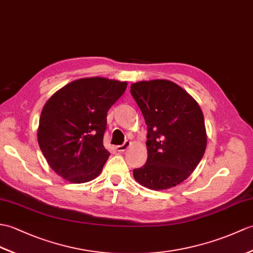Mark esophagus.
<instances>
[{
	"label": "esophagus",
	"instance_id": "esophagus-1",
	"mask_svg": "<svg viewBox=\"0 0 253 253\" xmlns=\"http://www.w3.org/2000/svg\"><path fill=\"white\" fill-rule=\"evenodd\" d=\"M130 145H131V142H130V141H129V140H126L125 142L123 143V144H121V145H117V146H116V150L119 151V152H124V151H126V150L129 148V146H130Z\"/></svg>",
	"mask_w": 253,
	"mask_h": 253
}]
</instances>
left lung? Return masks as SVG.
Instances as JSON below:
<instances>
[{
  "mask_svg": "<svg viewBox=\"0 0 253 253\" xmlns=\"http://www.w3.org/2000/svg\"><path fill=\"white\" fill-rule=\"evenodd\" d=\"M130 92L148 126V160L133 169L141 185L160 191L189 178L204 156L207 134L198 103L166 80L131 84Z\"/></svg>",
  "mask_w": 253,
  "mask_h": 253,
  "instance_id": "left-lung-1",
  "label": "left lung"
}]
</instances>
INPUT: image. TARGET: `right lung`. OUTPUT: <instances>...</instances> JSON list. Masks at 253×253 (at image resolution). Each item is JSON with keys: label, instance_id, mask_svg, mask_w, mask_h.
Listing matches in <instances>:
<instances>
[{"label": "right lung", "instance_id": "right-lung-1", "mask_svg": "<svg viewBox=\"0 0 253 253\" xmlns=\"http://www.w3.org/2000/svg\"><path fill=\"white\" fill-rule=\"evenodd\" d=\"M126 82L86 78L56 91L40 117L38 141L47 163L60 177L84 183L100 174L110 152L103 145L107 114Z\"/></svg>", "mask_w": 253, "mask_h": 253}]
</instances>
